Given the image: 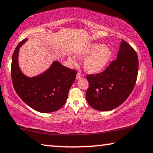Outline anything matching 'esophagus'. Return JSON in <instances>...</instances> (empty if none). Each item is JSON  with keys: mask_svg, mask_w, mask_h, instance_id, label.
<instances>
[{"mask_svg": "<svg viewBox=\"0 0 153 153\" xmlns=\"http://www.w3.org/2000/svg\"><path fill=\"white\" fill-rule=\"evenodd\" d=\"M83 76V74H81V73L80 72H79L77 73V74H76V79H79L82 78Z\"/></svg>", "mask_w": 153, "mask_h": 153, "instance_id": "1", "label": "esophagus"}]
</instances>
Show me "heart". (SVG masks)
Returning <instances> with one entry per match:
<instances>
[{
	"label": "heart",
	"mask_w": 153,
	"mask_h": 153,
	"mask_svg": "<svg viewBox=\"0 0 153 153\" xmlns=\"http://www.w3.org/2000/svg\"><path fill=\"white\" fill-rule=\"evenodd\" d=\"M77 54L81 58L87 56L83 64L85 70L88 72L95 74L101 72L106 66L111 56V51L102 45L92 44L79 49ZM68 61L72 65L77 64L76 58L73 56H69Z\"/></svg>",
	"instance_id": "heart-1"
}]
</instances>
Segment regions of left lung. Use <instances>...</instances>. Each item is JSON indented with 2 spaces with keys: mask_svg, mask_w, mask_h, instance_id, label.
Segmentation results:
<instances>
[{
  "mask_svg": "<svg viewBox=\"0 0 153 153\" xmlns=\"http://www.w3.org/2000/svg\"><path fill=\"white\" fill-rule=\"evenodd\" d=\"M139 60L135 50L122 41L117 58L103 72L87 75L89 83L85 97L94 109H114L127 99L137 81Z\"/></svg>",
  "mask_w": 153,
  "mask_h": 153,
  "instance_id": "8db88e82",
  "label": "left lung"
}]
</instances>
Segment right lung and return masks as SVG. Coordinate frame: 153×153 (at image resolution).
I'll return each instance as SVG.
<instances>
[{
    "instance_id": "add662e5",
    "label": "right lung",
    "mask_w": 153,
    "mask_h": 153,
    "mask_svg": "<svg viewBox=\"0 0 153 153\" xmlns=\"http://www.w3.org/2000/svg\"><path fill=\"white\" fill-rule=\"evenodd\" d=\"M27 39L20 42L12 56L11 76L14 88L21 99L37 111H56L65 103L77 72L54 61L42 74L26 76L19 66L18 55L19 48Z\"/></svg>"
}]
</instances>
